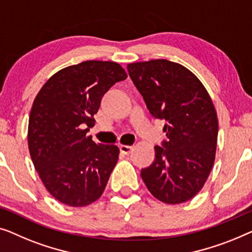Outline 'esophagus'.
Segmentation results:
<instances>
[{
    "mask_svg": "<svg viewBox=\"0 0 252 252\" xmlns=\"http://www.w3.org/2000/svg\"><path fill=\"white\" fill-rule=\"evenodd\" d=\"M120 151H121V153H123V154L129 155L131 152L133 151V147L127 146V145H120Z\"/></svg>",
    "mask_w": 252,
    "mask_h": 252,
    "instance_id": "obj_1",
    "label": "esophagus"
}]
</instances>
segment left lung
Segmentation results:
<instances>
[{
	"instance_id": "left-lung-1",
	"label": "left lung",
	"mask_w": 252,
	"mask_h": 252,
	"mask_svg": "<svg viewBox=\"0 0 252 252\" xmlns=\"http://www.w3.org/2000/svg\"><path fill=\"white\" fill-rule=\"evenodd\" d=\"M126 68L151 114L165 121L166 139L155 146L154 162L141 169V178L164 203L189 201L203 187L215 162L218 120L210 95L177 63L157 59Z\"/></svg>"
}]
</instances>
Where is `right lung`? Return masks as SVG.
<instances>
[{
	"label": "right lung",
	"mask_w": 252,
	"mask_h": 252,
	"mask_svg": "<svg viewBox=\"0 0 252 252\" xmlns=\"http://www.w3.org/2000/svg\"><path fill=\"white\" fill-rule=\"evenodd\" d=\"M126 77L118 63L88 60L56 73L35 98L28 148L45 189L62 203L84 207L104 192L119 147L97 145L87 132L104 94Z\"/></svg>",
	"instance_id": "right-lung-1"
}]
</instances>
